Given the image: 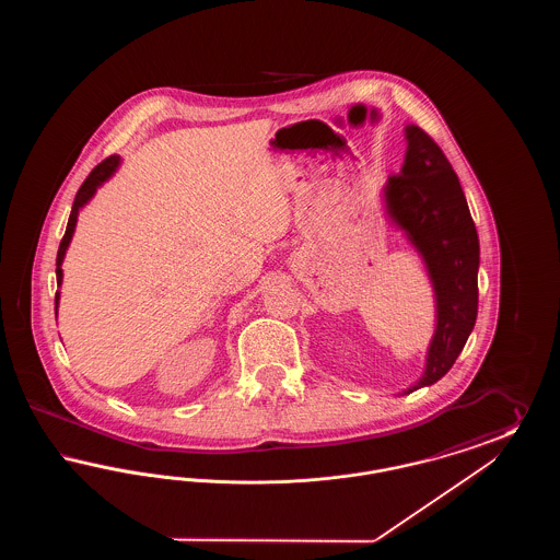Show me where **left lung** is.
Segmentation results:
<instances>
[{
  "instance_id": "8db88e82",
  "label": "left lung",
  "mask_w": 560,
  "mask_h": 560,
  "mask_svg": "<svg viewBox=\"0 0 560 560\" xmlns=\"http://www.w3.org/2000/svg\"><path fill=\"white\" fill-rule=\"evenodd\" d=\"M405 138V161L384 187V208L420 254L436 308L424 373L402 390L409 395L450 372L475 329L480 249L477 226L452 163L418 126H407Z\"/></svg>"
}]
</instances>
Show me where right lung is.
I'll return each mask as SVG.
<instances>
[{"instance_id": "1", "label": "right lung", "mask_w": 560, "mask_h": 560, "mask_svg": "<svg viewBox=\"0 0 560 560\" xmlns=\"http://www.w3.org/2000/svg\"><path fill=\"white\" fill-rule=\"evenodd\" d=\"M121 158L119 155H110L108 160L98 163L90 176L85 178V183L81 185L78 195H75V201H73V208H71V215H69V222H67V231H65V237L60 241V247H58V254H56V285L60 288L62 285V260H65V254L69 249V243L73 240V233H75V224H78V215H80L81 208L96 195L98 187H103L107 183L108 178L115 174V170L119 167ZM58 300H60V292H56L54 298V313H58Z\"/></svg>"}]
</instances>
